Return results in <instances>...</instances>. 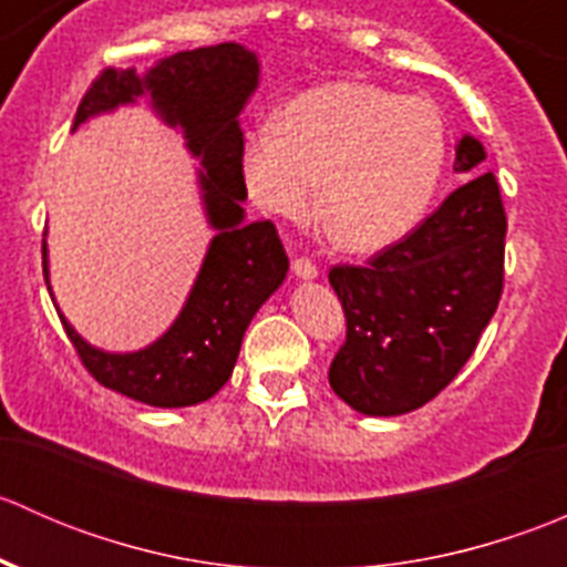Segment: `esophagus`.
<instances>
[{
    "label": "esophagus",
    "mask_w": 567,
    "mask_h": 567,
    "mask_svg": "<svg viewBox=\"0 0 567 567\" xmlns=\"http://www.w3.org/2000/svg\"><path fill=\"white\" fill-rule=\"evenodd\" d=\"M293 274L299 279H316L318 277V266L312 260H307V257H296V260H293Z\"/></svg>",
    "instance_id": "34e87169"
}]
</instances>
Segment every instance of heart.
<instances>
[{"label":"heart","mask_w":567,"mask_h":567,"mask_svg":"<svg viewBox=\"0 0 567 567\" xmlns=\"http://www.w3.org/2000/svg\"><path fill=\"white\" fill-rule=\"evenodd\" d=\"M450 156L444 114L362 82H331L285 104L277 123L249 131L241 169L257 205L299 219L320 186V214L346 249L403 241L431 208Z\"/></svg>","instance_id":"1"}]
</instances>
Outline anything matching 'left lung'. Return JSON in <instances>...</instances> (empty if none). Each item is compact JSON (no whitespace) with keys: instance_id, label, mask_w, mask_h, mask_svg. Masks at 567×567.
Listing matches in <instances>:
<instances>
[{"instance_id":"left-lung-1","label":"left lung","mask_w":567,"mask_h":567,"mask_svg":"<svg viewBox=\"0 0 567 567\" xmlns=\"http://www.w3.org/2000/svg\"><path fill=\"white\" fill-rule=\"evenodd\" d=\"M483 162L485 147L463 134L455 173L472 177L368 266L329 271L348 326L329 384L359 414H409L436 398L494 318L507 219Z\"/></svg>"}]
</instances>
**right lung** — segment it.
<instances>
[{"label": "right lung", "instance_id": "1", "mask_svg": "<svg viewBox=\"0 0 567 567\" xmlns=\"http://www.w3.org/2000/svg\"><path fill=\"white\" fill-rule=\"evenodd\" d=\"M260 82V62L241 43L177 51L151 71L109 68L93 82L73 131L90 117L147 99L156 117L177 128L186 151L199 158L197 186L214 230L197 279L167 331L140 351L95 348L60 320L84 368L99 384L156 409H183L214 398L236 368L244 331L288 277V255L271 221H247V183L241 169L244 112ZM49 285V249L43 241Z\"/></svg>", "mask_w": 567, "mask_h": 567}]
</instances>
